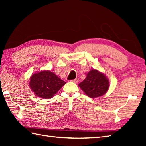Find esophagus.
<instances>
[{
    "label": "esophagus",
    "instance_id": "1",
    "mask_svg": "<svg viewBox=\"0 0 146 146\" xmlns=\"http://www.w3.org/2000/svg\"><path fill=\"white\" fill-rule=\"evenodd\" d=\"M71 81H72L73 82H74V83H77L78 82V81H79V78H75V79H74V80H71Z\"/></svg>",
    "mask_w": 146,
    "mask_h": 146
}]
</instances>
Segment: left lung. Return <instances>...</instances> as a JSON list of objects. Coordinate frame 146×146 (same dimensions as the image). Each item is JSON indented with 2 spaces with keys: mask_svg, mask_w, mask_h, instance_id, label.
<instances>
[{
  "mask_svg": "<svg viewBox=\"0 0 146 146\" xmlns=\"http://www.w3.org/2000/svg\"><path fill=\"white\" fill-rule=\"evenodd\" d=\"M78 85L85 94L92 98L104 95L110 86L108 78L97 70L90 71L85 79Z\"/></svg>",
  "mask_w": 146,
  "mask_h": 146,
  "instance_id": "obj_1",
  "label": "left lung"
}]
</instances>
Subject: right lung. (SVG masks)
Instances as JSON below:
<instances>
[{
    "instance_id": "right-lung-1",
    "label": "right lung",
    "mask_w": 146,
    "mask_h": 146,
    "mask_svg": "<svg viewBox=\"0 0 146 146\" xmlns=\"http://www.w3.org/2000/svg\"><path fill=\"white\" fill-rule=\"evenodd\" d=\"M66 84L63 80L50 71H41L31 76L29 86L35 94L40 98H52Z\"/></svg>"
}]
</instances>
